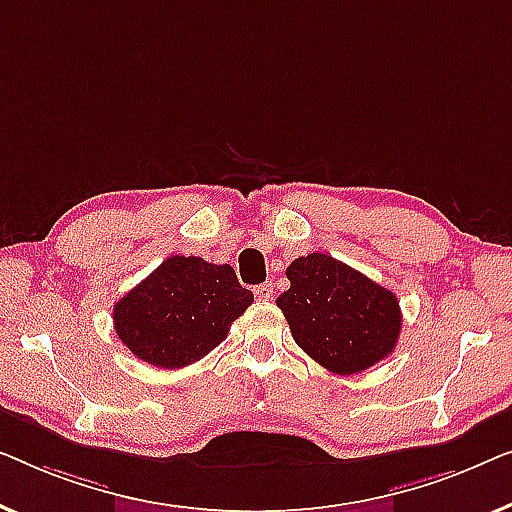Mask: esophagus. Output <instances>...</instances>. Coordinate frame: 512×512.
<instances>
[{
    "mask_svg": "<svg viewBox=\"0 0 512 512\" xmlns=\"http://www.w3.org/2000/svg\"><path fill=\"white\" fill-rule=\"evenodd\" d=\"M253 292H255V297L259 301H269L273 297V285L271 283H262V285H257Z\"/></svg>",
    "mask_w": 512,
    "mask_h": 512,
    "instance_id": "34e87169",
    "label": "esophagus"
}]
</instances>
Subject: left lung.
I'll return each mask as SVG.
<instances>
[{
    "label": "left lung",
    "instance_id": "left-lung-1",
    "mask_svg": "<svg viewBox=\"0 0 512 512\" xmlns=\"http://www.w3.org/2000/svg\"><path fill=\"white\" fill-rule=\"evenodd\" d=\"M290 290L276 304L294 341L338 376H352L392 355L401 331L397 294L325 253L287 266Z\"/></svg>",
    "mask_w": 512,
    "mask_h": 512
}]
</instances>
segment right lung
<instances>
[{
  "instance_id": "obj_1",
  "label": "right lung",
  "mask_w": 512,
  "mask_h": 512,
  "mask_svg": "<svg viewBox=\"0 0 512 512\" xmlns=\"http://www.w3.org/2000/svg\"><path fill=\"white\" fill-rule=\"evenodd\" d=\"M253 299L229 264L174 255L113 306V325L134 357L181 369L218 348Z\"/></svg>"
}]
</instances>
